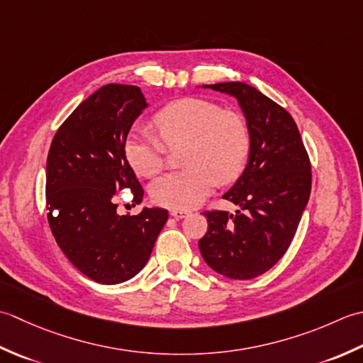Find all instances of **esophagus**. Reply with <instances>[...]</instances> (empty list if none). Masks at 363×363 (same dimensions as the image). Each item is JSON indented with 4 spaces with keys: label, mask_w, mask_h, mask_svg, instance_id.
Listing matches in <instances>:
<instances>
[{
    "label": "esophagus",
    "mask_w": 363,
    "mask_h": 363,
    "mask_svg": "<svg viewBox=\"0 0 363 363\" xmlns=\"http://www.w3.org/2000/svg\"><path fill=\"white\" fill-rule=\"evenodd\" d=\"M169 213H171V216H174L177 219H183V218L189 216V211H184V210H171Z\"/></svg>",
    "instance_id": "34e87169"
}]
</instances>
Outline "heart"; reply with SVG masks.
<instances>
[{
    "label": "heart",
    "mask_w": 363,
    "mask_h": 363,
    "mask_svg": "<svg viewBox=\"0 0 363 363\" xmlns=\"http://www.w3.org/2000/svg\"><path fill=\"white\" fill-rule=\"evenodd\" d=\"M161 133L133 128L123 150L139 175L153 177L164 166L167 145L188 144L184 162L189 169L164 174L150 186L155 202L172 210H191L208 197L216 182H232L246 164L250 133L240 114L218 103L186 97L162 108L155 117Z\"/></svg>",
    "instance_id": "heart-1"
}]
</instances>
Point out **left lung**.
I'll list each match as a JSON object with an SVG mask.
<instances>
[{"label": "left lung", "mask_w": 363, "mask_h": 363, "mask_svg": "<svg viewBox=\"0 0 363 363\" xmlns=\"http://www.w3.org/2000/svg\"><path fill=\"white\" fill-rule=\"evenodd\" d=\"M236 99L250 133L247 164L223 196L240 210L205 211L208 230L199 241L205 263L228 279L249 280L286 252L304 213L312 172L293 117L240 81L203 84Z\"/></svg>", "instance_id": "left-lung-1"}]
</instances>
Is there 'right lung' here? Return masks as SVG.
<instances>
[{
	"instance_id": "obj_1",
	"label": "right lung",
	"mask_w": 363,
	"mask_h": 363,
	"mask_svg": "<svg viewBox=\"0 0 363 363\" xmlns=\"http://www.w3.org/2000/svg\"><path fill=\"white\" fill-rule=\"evenodd\" d=\"M149 106L138 86L106 84L67 117L47 158L48 223L57 246L94 282H127L144 268L167 210L117 214L116 192L144 191L125 157L131 125Z\"/></svg>"
}]
</instances>
